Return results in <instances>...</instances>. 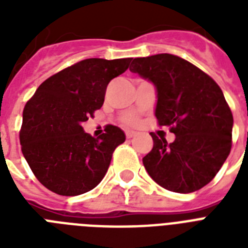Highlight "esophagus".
Instances as JSON below:
<instances>
[{
	"label": "esophagus",
	"instance_id": "obj_1",
	"mask_svg": "<svg viewBox=\"0 0 248 248\" xmlns=\"http://www.w3.org/2000/svg\"><path fill=\"white\" fill-rule=\"evenodd\" d=\"M134 136H135V132L134 131H126V138L127 139H132Z\"/></svg>",
	"mask_w": 248,
	"mask_h": 248
}]
</instances>
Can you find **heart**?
I'll use <instances>...</instances> for the list:
<instances>
[{"label":"heart","instance_id":"1","mask_svg":"<svg viewBox=\"0 0 248 248\" xmlns=\"http://www.w3.org/2000/svg\"><path fill=\"white\" fill-rule=\"evenodd\" d=\"M127 124H135V120L134 118H128Z\"/></svg>","mask_w":248,"mask_h":248}]
</instances>
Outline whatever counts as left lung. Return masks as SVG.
Returning <instances> with one entry per match:
<instances>
[{"mask_svg": "<svg viewBox=\"0 0 248 248\" xmlns=\"http://www.w3.org/2000/svg\"><path fill=\"white\" fill-rule=\"evenodd\" d=\"M130 71L155 87V114L171 127L172 143L153 132V149L143 158L162 188L192 193L215 177L232 148L233 116L217 83L186 60L171 54L131 59Z\"/></svg>", "mask_w": 248, "mask_h": 248, "instance_id": "1", "label": "left lung"}]
</instances>
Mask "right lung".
I'll use <instances>...</instances> for the list:
<instances>
[{"label":"right lung","mask_w":248,"mask_h":248,"mask_svg":"<svg viewBox=\"0 0 248 248\" xmlns=\"http://www.w3.org/2000/svg\"><path fill=\"white\" fill-rule=\"evenodd\" d=\"M130 60H82L41 83L25 104L21 152L34 176L51 192L78 196L105 176L126 135L108 126L105 134L93 138L82 124L101 108L107 86L127 71Z\"/></svg>","instance_id":"1"}]
</instances>
